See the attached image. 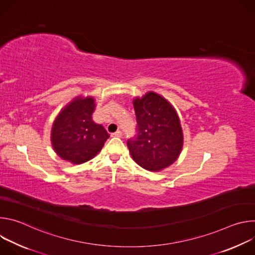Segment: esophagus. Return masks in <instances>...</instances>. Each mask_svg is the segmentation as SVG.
I'll return each instance as SVG.
<instances>
[{
  "instance_id": "obj_1",
  "label": "esophagus",
  "mask_w": 255,
  "mask_h": 255,
  "mask_svg": "<svg viewBox=\"0 0 255 255\" xmlns=\"http://www.w3.org/2000/svg\"><path fill=\"white\" fill-rule=\"evenodd\" d=\"M111 136H113V137H121L122 136V132L121 131H116L115 133H112Z\"/></svg>"
}]
</instances>
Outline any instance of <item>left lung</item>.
<instances>
[{
  "label": "left lung",
  "instance_id": "left-lung-1",
  "mask_svg": "<svg viewBox=\"0 0 255 255\" xmlns=\"http://www.w3.org/2000/svg\"><path fill=\"white\" fill-rule=\"evenodd\" d=\"M137 134L128 139L127 146L134 161L149 171L172 164L183 148V130L179 118L169 102L148 92L133 100Z\"/></svg>",
  "mask_w": 255,
  "mask_h": 255
}]
</instances>
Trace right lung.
<instances>
[{"mask_svg":"<svg viewBox=\"0 0 255 255\" xmlns=\"http://www.w3.org/2000/svg\"><path fill=\"white\" fill-rule=\"evenodd\" d=\"M95 106L94 98L77 97L56 117L51 130V143L62 159L81 164L95 157L103 148L109 134L92 119Z\"/></svg>","mask_w":255,"mask_h":255,"instance_id":"1","label":"right lung"}]
</instances>
